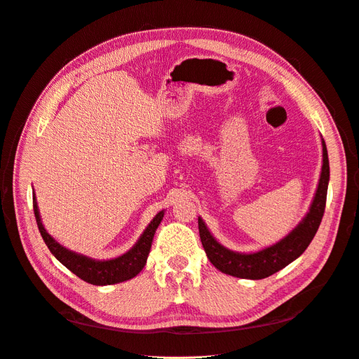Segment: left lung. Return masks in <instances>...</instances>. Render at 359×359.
Wrapping results in <instances>:
<instances>
[{
  "label": "left lung",
  "mask_w": 359,
  "mask_h": 359,
  "mask_svg": "<svg viewBox=\"0 0 359 359\" xmlns=\"http://www.w3.org/2000/svg\"><path fill=\"white\" fill-rule=\"evenodd\" d=\"M323 145V166L319 180V186L316 190V196L310 206V211L295 229H293L286 238H283L276 245H271L265 250H260L257 253L241 255L231 252L217 243L212 235L206 229L202 219H199V235L201 241L205 248V253L208 256L210 262L220 269L222 273L229 274L240 278L260 280L273 276L277 271L283 269L297 257H299L306 248L310 245L311 240L316 235L322 217L327 205V191L330 181V160L328 151L325 142Z\"/></svg>",
  "instance_id": "8db88e82"
}]
</instances>
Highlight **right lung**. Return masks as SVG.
Instances as JSON below:
<instances>
[{
	"mask_svg": "<svg viewBox=\"0 0 359 359\" xmlns=\"http://www.w3.org/2000/svg\"><path fill=\"white\" fill-rule=\"evenodd\" d=\"M32 208H34V215L40 235L43 238V241L48 245V248L50 250V253L55 256L64 266L69 268L73 274L86 281V283H91L95 286L121 283V281L133 278L142 271V268L147 264V257L149 253L151 243H153L156 229L163 220V215H165L163 211H160L154 217L153 222L148 224L145 232L142 233V236L139 238L136 245L130 250L128 253L112 260H93L82 255H76L70 252V250L61 247L58 243H55V240L46 232V229L40 222L36 196H32Z\"/></svg>",
	"mask_w": 359,
	"mask_h": 359,
	"instance_id": "1",
	"label": "right lung"
}]
</instances>
